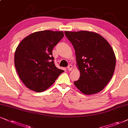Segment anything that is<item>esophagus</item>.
<instances>
[{
	"label": "esophagus",
	"instance_id": "esophagus-1",
	"mask_svg": "<svg viewBox=\"0 0 128 128\" xmlns=\"http://www.w3.org/2000/svg\"><path fill=\"white\" fill-rule=\"evenodd\" d=\"M72 68H73V66H72L71 64H69L68 66V70L70 71V70H72Z\"/></svg>",
	"mask_w": 128,
	"mask_h": 128
}]
</instances>
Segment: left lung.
<instances>
[{"label":"left lung","mask_w":128,"mask_h":128,"mask_svg":"<svg viewBox=\"0 0 128 128\" xmlns=\"http://www.w3.org/2000/svg\"><path fill=\"white\" fill-rule=\"evenodd\" d=\"M75 50L80 77L74 85L83 94L100 92L112 78L116 66L113 48L100 34L87 31H65Z\"/></svg>","instance_id":"obj_1"}]
</instances>
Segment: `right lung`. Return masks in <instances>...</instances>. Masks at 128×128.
<instances>
[{"mask_svg":"<svg viewBox=\"0 0 128 128\" xmlns=\"http://www.w3.org/2000/svg\"><path fill=\"white\" fill-rule=\"evenodd\" d=\"M64 36L62 31H38L19 44L15 52V66L28 88L38 92L45 91L64 72L56 67L52 56L53 48Z\"/></svg>","mask_w":128,"mask_h":128,"instance_id":"right-lung-1","label":"right lung"}]
</instances>
